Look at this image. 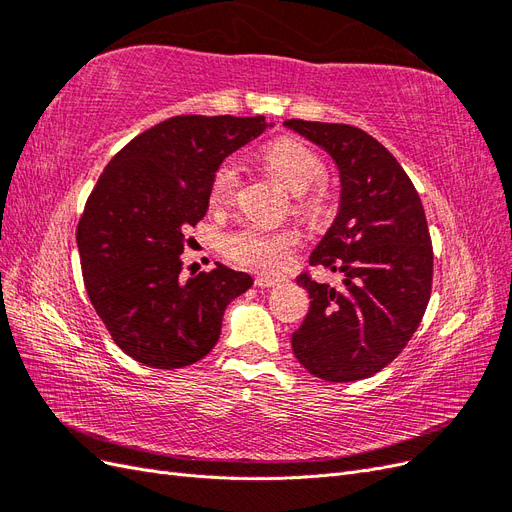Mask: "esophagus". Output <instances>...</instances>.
<instances>
[{"label": "esophagus", "mask_w": 512, "mask_h": 512, "mask_svg": "<svg viewBox=\"0 0 512 512\" xmlns=\"http://www.w3.org/2000/svg\"><path fill=\"white\" fill-rule=\"evenodd\" d=\"M256 286L258 288H273V286H277V280H273V277H267V275H256Z\"/></svg>", "instance_id": "1"}]
</instances>
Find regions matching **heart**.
I'll return each instance as SVG.
<instances>
[{
    "mask_svg": "<svg viewBox=\"0 0 512 512\" xmlns=\"http://www.w3.org/2000/svg\"><path fill=\"white\" fill-rule=\"evenodd\" d=\"M262 162L269 173L280 181L284 188L301 196V205L318 213L327 203V190L316 183L322 177V160L318 153L307 145L294 141V138H275L269 145L262 147ZM239 179V170L232 162H222L211 177L209 198L213 205H226L235 194ZM299 237L290 230H267L254 224H245L222 239V252L239 262L243 267L254 271L275 273L284 269L297 250Z\"/></svg>",
    "mask_w": 512,
    "mask_h": 512,
    "instance_id": "obj_1",
    "label": "heart"
}]
</instances>
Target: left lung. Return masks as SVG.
<instances>
[{"label": "left lung", "instance_id": "left-lung-1", "mask_svg": "<svg viewBox=\"0 0 512 512\" xmlns=\"http://www.w3.org/2000/svg\"><path fill=\"white\" fill-rule=\"evenodd\" d=\"M284 126L320 147L339 173V211L309 265L344 277L339 288L297 277L312 303L292 333V352L316 378L363 380L406 348L427 309L433 252L425 209L374 136L346 123Z\"/></svg>", "mask_w": 512, "mask_h": 512}]
</instances>
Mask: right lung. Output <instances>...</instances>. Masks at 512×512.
Instances as JSON below:
<instances>
[{
  "mask_svg": "<svg viewBox=\"0 0 512 512\" xmlns=\"http://www.w3.org/2000/svg\"><path fill=\"white\" fill-rule=\"evenodd\" d=\"M273 123L265 117L166 119L106 164L76 228L85 288L134 361L179 369L218 344L226 305L254 280L220 262L181 280L188 226L205 218L211 177Z\"/></svg>",
  "mask_w": 512,
  "mask_h": 512,
  "instance_id": "right-lung-1",
  "label": "right lung"
}]
</instances>
